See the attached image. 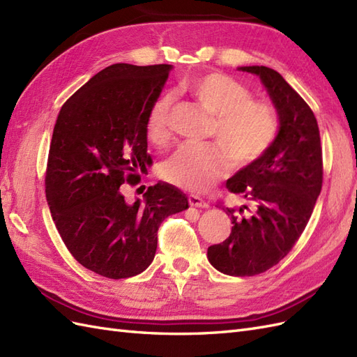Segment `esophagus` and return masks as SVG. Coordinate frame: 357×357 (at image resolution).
<instances>
[{
  "instance_id": "34e87169",
  "label": "esophagus",
  "mask_w": 357,
  "mask_h": 357,
  "mask_svg": "<svg viewBox=\"0 0 357 357\" xmlns=\"http://www.w3.org/2000/svg\"><path fill=\"white\" fill-rule=\"evenodd\" d=\"M189 204L192 207H199V208H207L208 204L204 202L203 198H199L198 195H189Z\"/></svg>"
}]
</instances>
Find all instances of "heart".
<instances>
[{
	"instance_id": "b5f03b06",
	"label": "heart",
	"mask_w": 357,
	"mask_h": 357,
	"mask_svg": "<svg viewBox=\"0 0 357 357\" xmlns=\"http://www.w3.org/2000/svg\"><path fill=\"white\" fill-rule=\"evenodd\" d=\"M186 91L213 116L208 136L220 146L181 145L162 165V176L178 188L203 192L227 176L229 158L236 167H247L265 154L277 136L279 121L271 106L253 101L244 84L221 73L192 78ZM169 95L151 106L145 123L151 144L160 146L169 141Z\"/></svg>"
}]
</instances>
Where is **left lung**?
Wrapping results in <instances>:
<instances>
[{"mask_svg": "<svg viewBox=\"0 0 357 357\" xmlns=\"http://www.w3.org/2000/svg\"><path fill=\"white\" fill-rule=\"evenodd\" d=\"M238 69L260 78L279 116L268 151L225 183L244 204L222 207L231 233L207 248L213 268L244 277L279 264L301 236L323 186V151L314 112L279 73L266 66Z\"/></svg>", "mask_w": 357, "mask_h": 357, "instance_id": "left-lung-1", "label": "left lung"}]
</instances>
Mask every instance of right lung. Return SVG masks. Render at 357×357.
I'll return each mask as SVG.
<instances>
[{"label":"right lung","mask_w":357,"mask_h":357,"mask_svg":"<svg viewBox=\"0 0 357 357\" xmlns=\"http://www.w3.org/2000/svg\"><path fill=\"white\" fill-rule=\"evenodd\" d=\"M171 69L104 68L63 104L56 121L45 176L51 216L77 262L109 279L145 271L163 220L189 207L180 189L162 181L133 204L119 189L151 165L145 123Z\"/></svg>","instance_id":"right-lung-1"}]
</instances>
